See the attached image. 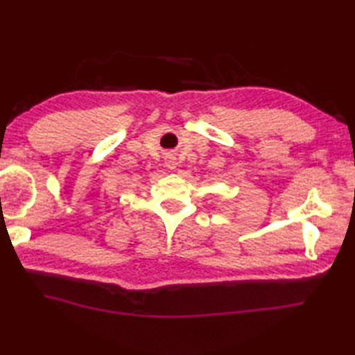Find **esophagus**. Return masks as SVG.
<instances>
[{"instance_id": "esophagus-1", "label": "esophagus", "mask_w": 355, "mask_h": 355, "mask_svg": "<svg viewBox=\"0 0 355 355\" xmlns=\"http://www.w3.org/2000/svg\"><path fill=\"white\" fill-rule=\"evenodd\" d=\"M164 164L168 166L169 169H175V168H177V164H178L175 154H172V153H168V154H166V155H164Z\"/></svg>"}]
</instances>
